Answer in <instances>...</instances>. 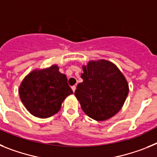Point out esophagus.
<instances>
[{"instance_id":"obj_1","label":"esophagus","mask_w":157,"mask_h":157,"mask_svg":"<svg viewBox=\"0 0 157 157\" xmlns=\"http://www.w3.org/2000/svg\"><path fill=\"white\" fill-rule=\"evenodd\" d=\"M76 88H77V87L75 86V85H73V86H72V90H73V92H74L75 91H76Z\"/></svg>"}]
</instances>
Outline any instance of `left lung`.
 Listing matches in <instances>:
<instances>
[{"instance_id":"1","label":"left lung","mask_w":157,"mask_h":157,"mask_svg":"<svg viewBox=\"0 0 157 157\" xmlns=\"http://www.w3.org/2000/svg\"><path fill=\"white\" fill-rule=\"evenodd\" d=\"M83 82L75 95L90 118L103 121L122 108L129 92L127 81L115 65L105 60L90 62L83 67Z\"/></svg>"}]
</instances>
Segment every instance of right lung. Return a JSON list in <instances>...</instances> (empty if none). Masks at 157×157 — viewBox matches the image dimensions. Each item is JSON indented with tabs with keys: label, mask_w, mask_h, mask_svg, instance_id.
Masks as SVG:
<instances>
[{
	"label": "right lung",
	"mask_w": 157,
	"mask_h": 157,
	"mask_svg": "<svg viewBox=\"0 0 157 157\" xmlns=\"http://www.w3.org/2000/svg\"><path fill=\"white\" fill-rule=\"evenodd\" d=\"M22 103L34 116L46 118L58 112L62 103L73 91L66 76L57 65L35 70L24 79L19 89Z\"/></svg>",
	"instance_id": "obj_1"
}]
</instances>
